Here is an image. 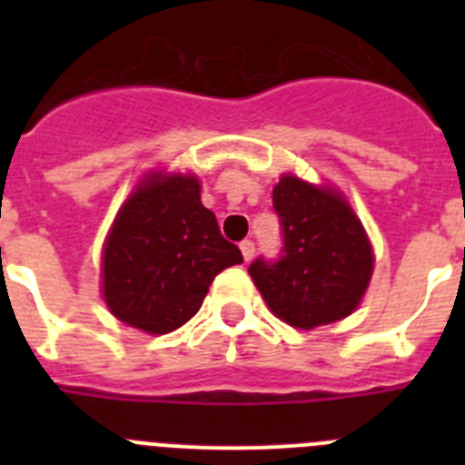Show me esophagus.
Listing matches in <instances>:
<instances>
[{"mask_svg": "<svg viewBox=\"0 0 465 465\" xmlns=\"http://www.w3.org/2000/svg\"><path fill=\"white\" fill-rule=\"evenodd\" d=\"M240 249H242V256H244V261L249 262L253 258V253H256V246H253L252 240H244L240 242Z\"/></svg>", "mask_w": 465, "mask_h": 465, "instance_id": "1", "label": "esophagus"}]
</instances>
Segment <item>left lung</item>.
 Instances as JSON below:
<instances>
[{
    "mask_svg": "<svg viewBox=\"0 0 465 465\" xmlns=\"http://www.w3.org/2000/svg\"><path fill=\"white\" fill-rule=\"evenodd\" d=\"M282 256L256 258L253 283L270 310L302 331L340 322L359 307L375 258L363 225L340 193L286 174L272 191Z\"/></svg>",
    "mask_w": 465,
    "mask_h": 465,
    "instance_id": "1",
    "label": "left lung"
}]
</instances>
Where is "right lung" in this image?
I'll list each match as a JSON object with an SVG mask.
<instances>
[{
    "label": "right lung",
    "instance_id": "obj_1",
    "mask_svg": "<svg viewBox=\"0 0 465 465\" xmlns=\"http://www.w3.org/2000/svg\"><path fill=\"white\" fill-rule=\"evenodd\" d=\"M242 252L221 235L191 174H149L127 197L104 242L102 293L111 314L151 335L195 316L221 270Z\"/></svg>",
    "mask_w": 465,
    "mask_h": 465
}]
</instances>
